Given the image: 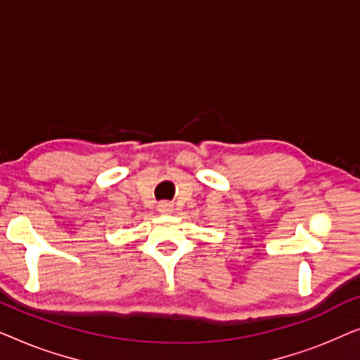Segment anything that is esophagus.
<instances>
[{
	"instance_id": "34e87169",
	"label": "esophagus",
	"mask_w": 360,
	"mask_h": 360,
	"mask_svg": "<svg viewBox=\"0 0 360 360\" xmlns=\"http://www.w3.org/2000/svg\"><path fill=\"white\" fill-rule=\"evenodd\" d=\"M157 210H159V213L162 214H172L174 213V205H172L170 201H162V203L157 206Z\"/></svg>"
}]
</instances>
